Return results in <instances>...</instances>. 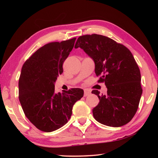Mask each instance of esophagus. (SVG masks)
I'll list each match as a JSON object with an SVG mask.
<instances>
[{
	"instance_id": "1",
	"label": "esophagus",
	"mask_w": 158,
	"mask_h": 158,
	"mask_svg": "<svg viewBox=\"0 0 158 158\" xmlns=\"http://www.w3.org/2000/svg\"><path fill=\"white\" fill-rule=\"evenodd\" d=\"M90 94V90H84V96L85 97H86V96H88V95H89Z\"/></svg>"
}]
</instances>
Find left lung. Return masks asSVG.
Masks as SVG:
<instances>
[{"label": "left lung", "instance_id": "1", "mask_svg": "<svg viewBox=\"0 0 158 158\" xmlns=\"http://www.w3.org/2000/svg\"><path fill=\"white\" fill-rule=\"evenodd\" d=\"M95 63L99 82H105L107 94L98 95V105L93 109L95 119L110 127L129 123L137 111L142 94L139 68L130 51L114 40L101 35L80 36L76 42Z\"/></svg>", "mask_w": 158, "mask_h": 158}]
</instances>
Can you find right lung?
<instances>
[{
    "label": "right lung",
    "instance_id": "obj_1",
    "mask_svg": "<svg viewBox=\"0 0 158 158\" xmlns=\"http://www.w3.org/2000/svg\"><path fill=\"white\" fill-rule=\"evenodd\" d=\"M76 38L45 44L23 64L19 80V98L27 118L37 129L50 132L65 125L74 103L84 96L81 89L55 93L57 77L73 50Z\"/></svg>",
    "mask_w": 158,
    "mask_h": 158
}]
</instances>
